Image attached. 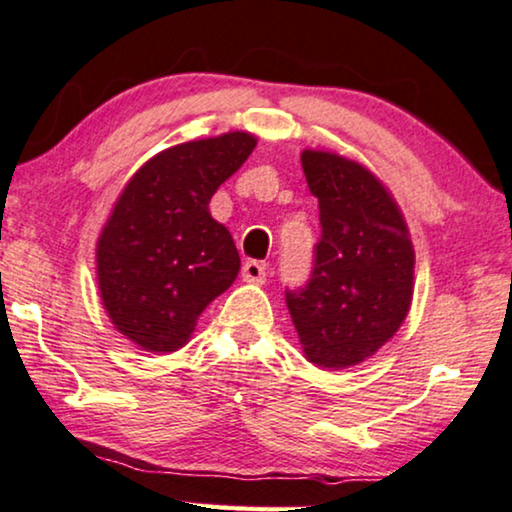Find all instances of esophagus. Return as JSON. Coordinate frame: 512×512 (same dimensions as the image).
Here are the masks:
<instances>
[{"label":"esophagus","mask_w":512,"mask_h":512,"mask_svg":"<svg viewBox=\"0 0 512 512\" xmlns=\"http://www.w3.org/2000/svg\"><path fill=\"white\" fill-rule=\"evenodd\" d=\"M241 276H243L245 283H264V281H267V267H264V264L257 262V260H248L243 264Z\"/></svg>","instance_id":"34e87169"}]
</instances>
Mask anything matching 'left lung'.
Instances as JSON below:
<instances>
[{
  "label": "left lung",
  "mask_w": 512,
  "mask_h": 512,
  "mask_svg": "<svg viewBox=\"0 0 512 512\" xmlns=\"http://www.w3.org/2000/svg\"><path fill=\"white\" fill-rule=\"evenodd\" d=\"M320 238L302 288L285 290L306 358L351 367L395 335L412 302L414 250L391 194L370 170L330 152L302 154Z\"/></svg>",
  "instance_id": "8db88e82"
}]
</instances>
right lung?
Segmentation results:
<instances>
[{
  "instance_id": "1",
  "label": "right lung",
  "mask_w": 512,
  "mask_h": 512,
  "mask_svg": "<svg viewBox=\"0 0 512 512\" xmlns=\"http://www.w3.org/2000/svg\"><path fill=\"white\" fill-rule=\"evenodd\" d=\"M255 145L236 131L170 147L121 192L98 241V283L112 323L145 351L185 346L201 311L234 283L238 250L208 203Z\"/></svg>"
}]
</instances>
